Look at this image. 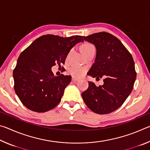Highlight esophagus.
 <instances>
[{
  "mask_svg": "<svg viewBox=\"0 0 150 150\" xmlns=\"http://www.w3.org/2000/svg\"><path fill=\"white\" fill-rule=\"evenodd\" d=\"M79 79H77V78H75V77H72V81H73V82H76V81H78Z\"/></svg>",
  "mask_w": 150,
  "mask_h": 150,
  "instance_id": "1",
  "label": "esophagus"
}]
</instances>
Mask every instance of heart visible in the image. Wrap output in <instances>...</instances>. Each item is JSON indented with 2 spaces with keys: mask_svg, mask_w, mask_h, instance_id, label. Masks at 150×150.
Segmentation results:
<instances>
[{
  "mask_svg": "<svg viewBox=\"0 0 150 150\" xmlns=\"http://www.w3.org/2000/svg\"><path fill=\"white\" fill-rule=\"evenodd\" d=\"M81 50H82L83 54L85 55H87L88 52H91V51L95 50V45L91 44V43L86 42L85 44H83L82 46H81ZM86 70H87V69L84 67L77 65H71L68 69V72L73 77L79 78L85 74Z\"/></svg>",
  "mask_w": 150,
  "mask_h": 150,
  "instance_id": "obj_1",
  "label": "heart"
}]
</instances>
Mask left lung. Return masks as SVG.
<instances>
[{
    "label": "left lung",
    "instance_id": "8db88e82",
    "mask_svg": "<svg viewBox=\"0 0 150 150\" xmlns=\"http://www.w3.org/2000/svg\"><path fill=\"white\" fill-rule=\"evenodd\" d=\"M83 38L96 49L95 63L87 75L96 79L104 77L105 79L99 87L89 81L88 88L81 96L94 112L109 114L122 105L133 89L136 78L133 57L120 40L110 33L98 32Z\"/></svg>",
    "mask_w": 150,
    "mask_h": 150
}]
</instances>
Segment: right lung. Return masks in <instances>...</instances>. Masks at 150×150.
<instances>
[{
  "instance_id": "right-lung-1",
  "label": "right lung",
  "mask_w": 150,
  "mask_h": 150,
  "mask_svg": "<svg viewBox=\"0 0 150 150\" xmlns=\"http://www.w3.org/2000/svg\"><path fill=\"white\" fill-rule=\"evenodd\" d=\"M82 41L81 35L63 38L44 35L20 54L13 71L14 87L26 108L44 112L60 103L71 76H55L51 69L56 64H64L70 50Z\"/></svg>"
}]
</instances>
